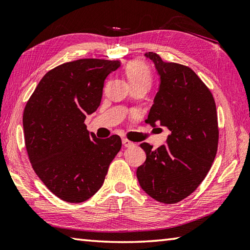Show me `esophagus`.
Instances as JSON below:
<instances>
[{
	"mask_svg": "<svg viewBox=\"0 0 250 250\" xmlns=\"http://www.w3.org/2000/svg\"><path fill=\"white\" fill-rule=\"evenodd\" d=\"M122 145H124L125 147H131V146L134 145V143H133V142L129 141V140H126V139H122Z\"/></svg>",
	"mask_w": 250,
	"mask_h": 250,
	"instance_id": "esophagus-1",
	"label": "esophagus"
}]
</instances>
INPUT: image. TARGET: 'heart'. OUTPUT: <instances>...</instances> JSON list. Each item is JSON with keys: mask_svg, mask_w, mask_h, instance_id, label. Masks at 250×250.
I'll return each instance as SVG.
<instances>
[{"mask_svg": "<svg viewBox=\"0 0 250 250\" xmlns=\"http://www.w3.org/2000/svg\"><path fill=\"white\" fill-rule=\"evenodd\" d=\"M125 76L130 85H145L148 89L151 77L147 65L140 60L130 62L125 67Z\"/></svg>", "mask_w": 250, "mask_h": 250, "instance_id": "heart-1", "label": "heart"}]
</instances>
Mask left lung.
<instances>
[{
  "label": "left lung",
  "mask_w": 250,
  "mask_h": 250,
  "mask_svg": "<svg viewBox=\"0 0 250 250\" xmlns=\"http://www.w3.org/2000/svg\"><path fill=\"white\" fill-rule=\"evenodd\" d=\"M144 56L154 62L159 85L146 120L153 128L170 131L166 144L151 149L140 146L145 163L136 170L144 192L157 202L174 204L192 194L216 157L218 118L216 103L204 82L190 68L165 62L158 54Z\"/></svg>",
  "instance_id": "1"
}]
</instances>
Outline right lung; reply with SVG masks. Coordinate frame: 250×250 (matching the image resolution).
Returning a JSON list of instances; mask_svg holds the SVG:
<instances>
[{
	"label": "right lung",
	"instance_id": "right-lung-1",
	"mask_svg": "<svg viewBox=\"0 0 250 250\" xmlns=\"http://www.w3.org/2000/svg\"><path fill=\"white\" fill-rule=\"evenodd\" d=\"M119 61L85 58L44 76L24 107V143L34 172L67 203H82L99 190L121 139L96 138L84 120L101 105L107 76Z\"/></svg>",
	"mask_w": 250,
	"mask_h": 250
}]
</instances>
